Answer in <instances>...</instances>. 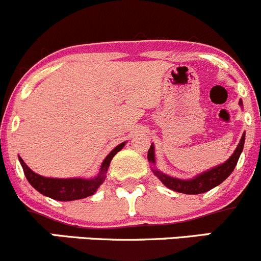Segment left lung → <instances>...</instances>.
<instances>
[{"label":"left lung","mask_w":261,"mask_h":261,"mask_svg":"<svg viewBox=\"0 0 261 261\" xmlns=\"http://www.w3.org/2000/svg\"><path fill=\"white\" fill-rule=\"evenodd\" d=\"M239 105L243 108V101H239ZM244 142H245V133L241 136L239 145L235 149L234 153L225 161L224 164L213 167V169L206 170V171L201 172V174L196 175L193 179H177V177H172L170 175L164 174L159 169H156V160H155V147L153 144L150 146L149 151H147V160L151 164V170L155 174V176L159 177V180L166 186V188L171 189V190L176 191L181 194H189V195H196V194L206 193L211 190L215 186L220 185L225 179L229 177V175L234 171L235 166H237L238 160H239L241 152L244 149Z\"/></svg>","instance_id":"left-lung-1"}]
</instances>
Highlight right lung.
Masks as SVG:
<instances>
[{"label": "right lung", "mask_w": 261, "mask_h": 261, "mask_svg": "<svg viewBox=\"0 0 261 261\" xmlns=\"http://www.w3.org/2000/svg\"><path fill=\"white\" fill-rule=\"evenodd\" d=\"M126 142H121L117 145L111 152L109 153L102 161L100 167V171L95 177L91 179H84V177H71V179H56V177H45L32 171L29 166L24 164V161L18 156V160L23 169L24 176L27 181L31 184L34 189H36L38 193L42 195L51 197L59 201H72V200L85 199L87 196L94 195L101 184L106 179V172L111 163L112 158L116 155L120 150L125 146Z\"/></svg>", "instance_id": "1"}]
</instances>
